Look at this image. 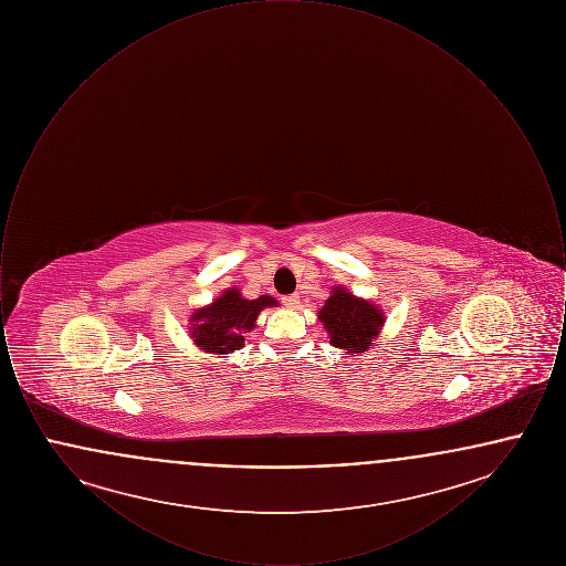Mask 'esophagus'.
<instances>
[{
    "instance_id": "obj_1",
    "label": "esophagus",
    "mask_w": 566,
    "mask_h": 566,
    "mask_svg": "<svg viewBox=\"0 0 566 566\" xmlns=\"http://www.w3.org/2000/svg\"><path fill=\"white\" fill-rule=\"evenodd\" d=\"M282 303L289 307V310H296L298 307V296L296 295H289V296H282Z\"/></svg>"
}]
</instances>
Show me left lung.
<instances>
[{
	"label": "left lung",
	"instance_id": "8db88e82",
	"mask_svg": "<svg viewBox=\"0 0 566 566\" xmlns=\"http://www.w3.org/2000/svg\"><path fill=\"white\" fill-rule=\"evenodd\" d=\"M318 321L328 333L331 346L358 356L374 346L386 323V312L346 286H333L331 296L318 310Z\"/></svg>",
	"mask_w": 566,
	"mask_h": 566
}]
</instances>
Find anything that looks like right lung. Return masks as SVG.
<instances>
[{"label": "right lung", "mask_w": 566, "mask_h": 566, "mask_svg": "<svg viewBox=\"0 0 566 566\" xmlns=\"http://www.w3.org/2000/svg\"><path fill=\"white\" fill-rule=\"evenodd\" d=\"M280 303L270 295L245 298L240 289H227L212 303L197 307L189 318V337L197 350L231 354L243 348L245 335L256 326L263 310Z\"/></svg>", "instance_id": "1"}]
</instances>
